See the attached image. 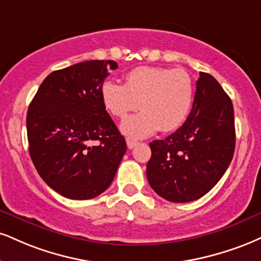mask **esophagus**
Wrapping results in <instances>:
<instances>
[{
	"label": "esophagus",
	"instance_id": "34e87169",
	"mask_svg": "<svg viewBox=\"0 0 261 261\" xmlns=\"http://www.w3.org/2000/svg\"><path fill=\"white\" fill-rule=\"evenodd\" d=\"M126 144H127V148L128 149H133L136 147L137 142H135V141H131V140H126Z\"/></svg>",
	"mask_w": 261,
	"mask_h": 261
}]
</instances>
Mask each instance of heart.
<instances>
[{"mask_svg": "<svg viewBox=\"0 0 261 261\" xmlns=\"http://www.w3.org/2000/svg\"><path fill=\"white\" fill-rule=\"evenodd\" d=\"M100 98L106 111L119 119L140 107L142 112L125 119L120 130L128 139L142 140L159 130H176L186 121L193 106L194 84L184 69L140 67L127 74L125 85L105 81Z\"/></svg>", "mask_w": 261, "mask_h": 261, "instance_id": "b5f03b06", "label": "heart"}]
</instances>
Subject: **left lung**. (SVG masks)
I'll return each instance as SVG.
<instances>
[{
    "label": "left lung",
    "mask_w": 261,
    "mask_h": 261,
    "mask_svg": "<svg viewBox=\"0 0 261 261\" xmlns=\"http://www.w3.org/2000/svg\"><path fill=\"white\" fill-rule=\"evenodd\" d=\"M186 121L165 140L149 143L150 187L174 203L192 202L218 184L234 152V113L230 97L214 76L199 73Z\"/></svg>",
    "instance_id": "obj_1"
}]
</instances>
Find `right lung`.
<instances>
[{"mask_svg":"<svg viewBox=\"0 0 261 261\" xmlns=\"http://www.w3.org/2000/svg\"><path fill=\"white\" fill-rule=\"evenodd\" d=\"M117 68L114 61H87L53 71L28 109L31 161L65 198L91 199L105 192L126 152L100 98V86Z\"/></svg>","mask_w":261,"mask_h":261,"instance_id":"obj_1","label":"right lung"}]
</instances>
